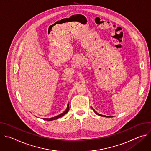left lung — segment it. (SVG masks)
Here are the masks:
<instances>
[{"mask_svg":"<svg viewBox=\"0 0 151 151\" xmlns=\"http://www.w3.org/2000/svg\"><path fill=\"white\" fill-rule=\"evenodd\" d=\"M92 109H93V111H94V112H95V114H97V115H99V116H103V117H107V118H110V117H112V116H105V115H103L99 114H98L97 112H96L94 111V109L93 108V107H92Z\"/></svg>","mask_w":151,"mask_h":151,"instance_id":"8db88e82","label":"left lung"}]
</instances>
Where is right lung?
Listing matches in <instances>:
<instances>
[{"label": "right lung", "instance_id": "right-lung-1", "mask_svg": "<svg viewBox=\"0 0 151 151\" xmlns=\"http://www.w3.org/2000/svg\"><path fill=\"white\" fill-rule=\"evenodd\" d=\"M69 111V103L68 104V106H67V108L65 110V111H64V112H63L62 114L56 116H54V117H52V118H43V119L44 120H47V121H52V120H55V119H58L59 118H61L62 116H63L64 115H66Z\"/></svg>", "mask_w": 151, "mask_h": 151}]
</instances>
